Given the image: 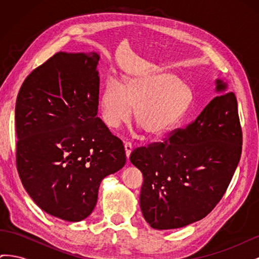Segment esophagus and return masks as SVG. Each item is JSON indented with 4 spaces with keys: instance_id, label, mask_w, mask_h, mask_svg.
Masks as SVG:
<instances>
[{
    "instance_id": "34e87169",
    "label": "esophagus",
    "mask_w": 259,
    "mask_h": 259,
    "mask_svg": "<svg viewBox=\"0 0 259 259\" xmlns=\"http://www.w3.org/2000/svg\"><path fill=\"white\" fill-rule=\"evenodd\" d=\"M124 148H125V154H126V158L128 159L131 153H132V150H133V146H132L131 143L126 142L124 144Z\"/></svg>"
}]
</instances>
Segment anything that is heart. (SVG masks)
<instances>
[{"instance_id": "1", "label": "heart", "mask_w": 259, "mask_h": 259, "mask_svg": "<svg viewBox=\"0 0 259 259\" xmlns=\"http://www.w3.org/2000/svg\"><path fill=\"white\" fill-rule=\"evenodd\" d=\"M194 93L189 84L167 71H152L124 77L122 83L108 79L100 95L103 121L110 128L134 120L150 136H161L189 112Z\"/></svg>"}]
</instances>
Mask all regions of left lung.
Wrapping results in <instances>:
<instances>
[{
  "instance_id": "obj_1",
  "label": "left lung",
  "mask_w": 259,
  "mask_h": 259,
  "mask_svg": "<svg viewBox=\"0 0 259 259\" xmlns=\"http://www.w3.org/2000/svg\"><path fill=\"white\" fill-rule=\"evenodd\" d=\"M218 96L200 115L162 143L140 147L130 160L144 176L139 203L153 229L201 221L221 201L242 152L238 103L216 80Z\"/></svg>"
}]
</instances>
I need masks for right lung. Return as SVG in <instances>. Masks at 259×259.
Masks as SVG:
<instances>
[{
    "label": "right lung",
    "instance_id": "obj_1",
    "mask_svg": "<svg viewBox=\"0 0 259 259\" xmlns=\"http://www.w3.org/2000/svg\"><path fill=\"white\" fill-rule=\"evenodd\" d=\"M99 55L55 54L19 90L16 164L35 204L81 222L95 208L101 180L121 169L124 146L97 117Z\"/></svg>",
    "mask_w": 259,
    "mask_h": 259
}]
</instances>
